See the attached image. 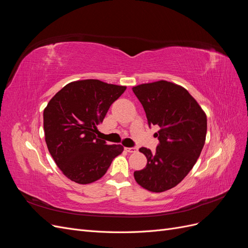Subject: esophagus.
Here are the masks:
<instances>
[{"instance_id":"obj_1","label":"esophagus","mask_w":248,"mask_h":248,"mask_svg":"<svg viewBox=\"0 0 248 248\" xmlns=\"http://www.w3.org/2000/svg\"><path fill=\"white\" fill-rule=\"evenodd\" d=\"M125 150L127 152H129V153H134V152H137L138 151V149L137 148H125Z\"/></svg>"}]
</instances>
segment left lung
<instances>
[{"instance_id": "obj_1", "label": "left lung", "mask_w": 248, "mask_h": 248, "mask_svg": "<svg viewBox=\"0 0 248 248\" xmlns=\"http://www.w3.org/2000/svg\"><path fill=\"white\" fill-rule=\"evenodd\" d=\"M145 109L149 127H160L155 136L156 152L140 148L147 157L145 169L134 179L145 189L162 192L178 185L196 164L205 145L207 117L186 89L167 80L132 88Z\"/></svg>"}]
</instances>
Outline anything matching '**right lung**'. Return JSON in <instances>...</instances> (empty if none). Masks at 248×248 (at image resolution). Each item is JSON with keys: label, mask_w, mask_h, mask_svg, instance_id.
Returning <instances> with one entry per match:
<instances>
[{"label": "right lung", "mask_w": 248, "mask_h": 248, "mask_svg": "<svg viewBox=\"0 0 248 248\" xmlns=\"http://www.w3.org/2000/svg\"><path fill=\"white\" fill-rule=\"evenodd\" d=\"M126 90L98 79L70 82L52 97L43 111L48 151L63 174L78 184H89L106 174L121 145L96 138L109 107Z\"/></svg>", "instance_id": "add662e5"}]
</instances>
